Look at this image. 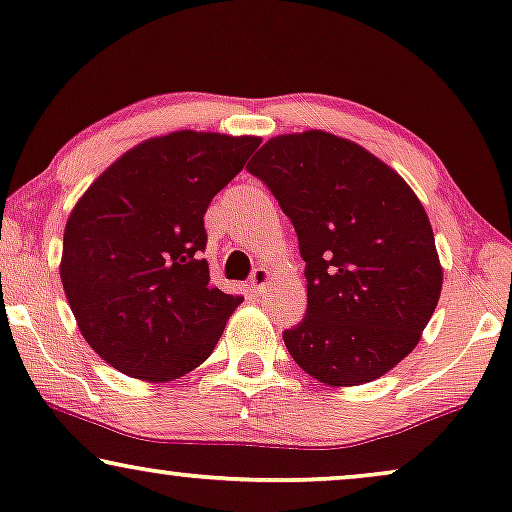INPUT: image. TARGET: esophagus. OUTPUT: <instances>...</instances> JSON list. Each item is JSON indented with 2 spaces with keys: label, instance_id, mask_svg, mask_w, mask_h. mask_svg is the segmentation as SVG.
<instances>
[{
  "label": "esophagus",
  "instance_id": "1",
  "mask_svg": "<svg viewBox=\"0 0 512 512\" xmlns=\"http://www.w3.org/2000/svg\"><path fill=\"white\" fill-rule=\"evenodd\" d=\"M270 272L265 270V268H256L254 272H251V277H249V286H251V291L254 293H263L265 291V286L270 284Z\"/></svg>",
  "mask_w": 512,
  "mask_h": 512
}]
</instances>
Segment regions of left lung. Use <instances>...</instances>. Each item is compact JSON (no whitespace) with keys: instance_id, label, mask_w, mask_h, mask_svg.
<instances>
[{"instance_id":"obj_1","label":"left lung","mask_w":512,"mask_h":512,"mask_svg":"<svg viewBox=\"0 0 512 512\" xmlns=\"http://www.w3.org/2000/svg\"><path fill=\"white\" fill-rule=\"evenodd\" d=\"M247 170L291 219L305 261L307 312L284 331L293 361L331 387L389 373L443 289L422 202L387 163L324 130L268 139Z\"/></svg>"}]
</instances>
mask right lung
Segmentation results:
<instances>
[{"mask_svg": "<svg viewBox=\"0 0 512 512\" xmlns=\"http://www.w3.org/2000/svg\"><path fill=\"white\" fill-rule=\"evenodd\" d=\"M258 144L195 130L151 137L76 202L60 279L81 335L111 368L170 382L214 352L244 298L209 279L202 219Z\"/></svg>", "mask_w": 512, "mask_h": 512, "instance_id": "1", "label": "right lung"}]
</instances>
